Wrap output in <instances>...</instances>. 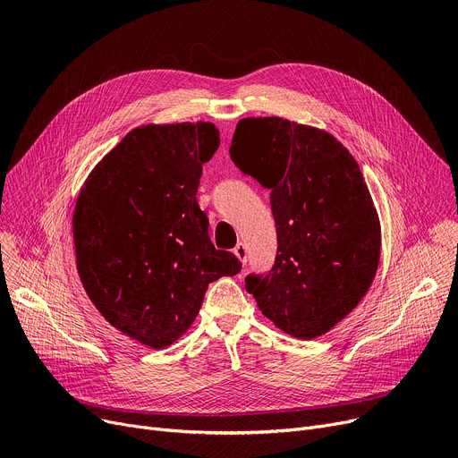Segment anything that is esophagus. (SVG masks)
Here are the masks:
<instances>
[{"label":"esophagus","instance_id":"1","mask_svg":"<svg viewBox=\"0 0 458 458\" xmlns=\"http://www.w3.org/2000/svg\"><path fill=\"white\" fill-rule=\"evenodd\" d=\"M233 254L237 256V259L241 263H247V247H245V242H237L235 249H233Z\"/></svg>","mask_w":458,"mask_h":458}]
</instances>
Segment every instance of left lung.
Returning <instances> with one entry per match:
<instances>
[{
	"mask_svg": "<svg viewBox=\"0 0 458 458\" xmlns=\"http://www.w3.org/2000/svg\"><path fill=\"white\" fill-rule=\"evenodd\" d=\"M230 158L270 190L278 235L272 268L245 287L274 326L317 339L376 278L381 226L367 182L341 141L284 117L241 119Z\"/></svg>",
	"mask_w": 458,
	"mask_h": 458,
	"instance_id": "left-lung-1",
	"label": "left lung"
}]
</instances>
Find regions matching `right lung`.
Returning a JSON list of instances; mask_svg holds the SVG:
<instances>
[{
	"instance_id": "1",
	"label": "right lung",
	"mask_w": 458,
	"mask_h": 458,
	"mask_svg": "<svg viewBox=\"0 0 458 458\" xmlns=\"http://www.w3.org/2000/svg\"><path fill=\"white\" fill-rule=\"evenodd\" d=\"M213 123L143 125L94 167L73 211L77 272L98 311L127 337L165 348L199 315L206 289L241 270L217 250L199 208Z\"/></svg>"
}]
</instances>
